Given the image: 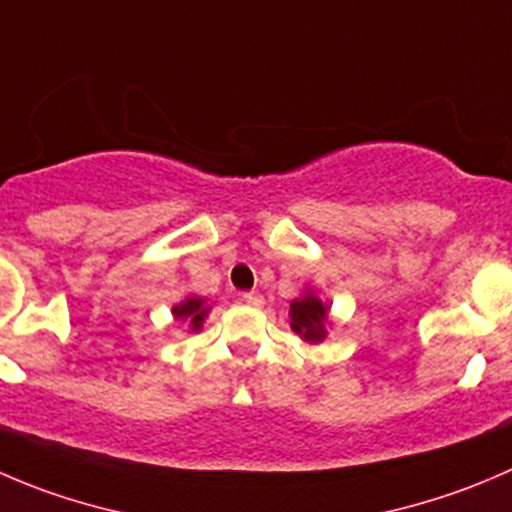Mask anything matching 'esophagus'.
I'll return each instance as SVG.
<instances>
[{
    "label": "esophagus",
    "mask_w": 512,
    "mask_h": 512,
    "mask_svg": "<svg viewBox=\"0 0 512 512\" xmlns=\"http://www.w3.org/2000/svg\"><path fill=\"white\" fill-rule=\"evenodd\" d=\"M242 302H247V305L252 307H262L265 305V297H262L260 292H242Z\"/></svg>",
    "instance_id": "1"
}]
</instances>
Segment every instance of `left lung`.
Masks as SVG:
<instances>
[{"mask_svg": "<svg viewBox=\"0 0 512 512\" xmlns=\"http://www.w3.org/2000/svg\"><path fill=\"white\" fill-rule=\"evenodd\" d=\"M292 330L305 337L307 342H320L325 337V317L327 305H322L317 297L305 295L300 300L290 302Z\"/></svg>", "mask_w": 512, "mask_h": 512, "instance_id": "8db88e82", "label": "left lung"}]
</instances>
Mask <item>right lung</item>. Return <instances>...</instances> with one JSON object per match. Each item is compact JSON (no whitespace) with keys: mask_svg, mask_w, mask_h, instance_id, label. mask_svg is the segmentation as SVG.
Returning <instances> with one entry per match:
<instances>
[{"mask_svg":"<svg viewBox=\"0 0 512 512\" xmlns=\"http://www.w3.org/2000/svg\"><path fill=\"white\" fill-rule=\"evenodd\" d=\"M205 315H207V307L200 297H190V300H185L182 305L175 307V317H182V320L190 317V322L195 327H200V322L205 320Z\"/></svg>","mask_w":512,"mask_h":512,"instance_id":"obj_1","label":"right lung"}]
</instances>
